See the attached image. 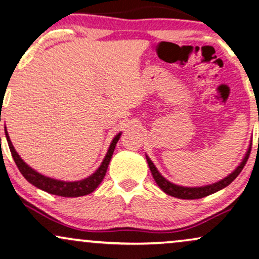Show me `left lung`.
Instances as JSON below:
<instances>
[{
    "instance_id": "1",
    "label": "left lung",
    "mask_w": 259,
    "mask_h": 259,
    "mask_svg": "<svg viewBox=\"0 0 259 259\" xmlns=\"http://www.w3.org/2000/svg\"><path fill=\"white\" fill-rule=\"evenodd\" d=\"M250 152H251V143L250 146H248V149L247 152H246L245 157L242 158V160L240 161V164L235 167V170L233 171L232 174H229L228 176L224 177L222 180L217 181V182L211 183V185L201 186V187H185V186L175 185V183L170 182L169 180L165 179L164 176H161V174L158 171L157 167H155L153 161L149 159L147 154H146V159H147L152 176H153V179L155 182H157V185L160 187L161 191L166 193V194L171 195V197H175L179 199H188L189 200V199H200V198L207 197V195L213 194V193L219 192L221 189H223L224 187L230 185V183L238 177L239 174L241 172V170L244 169L246 161H247L248 157H250Z\"/></svg>"
}]
</instances>
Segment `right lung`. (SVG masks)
<instances>
[{
  "instance_id": "right-lung-1",
  "label": "right lung",
  "mask_w": 259,
  "mask_h": 259,
  "mask_svg": "<svg viewBox=\"0 0 259 259\" xmlns=\"http://www.w3.org/2000/svg\"><path fill=\"white\" fill-rule=\"evenodd\" d=\"M5 133H6V139H7L9 149H11L12 157L17 164L18 169L21 172L26 181H29L31 185H33L37 188L42 189L49 194H54V195H59V197H65V198H77V197H83V195H88L90 193H93L98 188V186L101 183V181L104 180V177L106 175V171H107L108 164H110L112 154H113L114 148H116V145L119 140L121 133H118L114 139L112 140L110 147H108L107 153H106L104 160L100 166L98 167V170L95 171L94 174L85 177V179L79 180V181H61V180H55L52 179V177H47L42 174L37 172L35 169L29 166L25 161L21 159L20 155L17 153V151L14 149V146L12 145L11 139H9L7 129L5 127Z\"/></svg>"
}]
</instances>
